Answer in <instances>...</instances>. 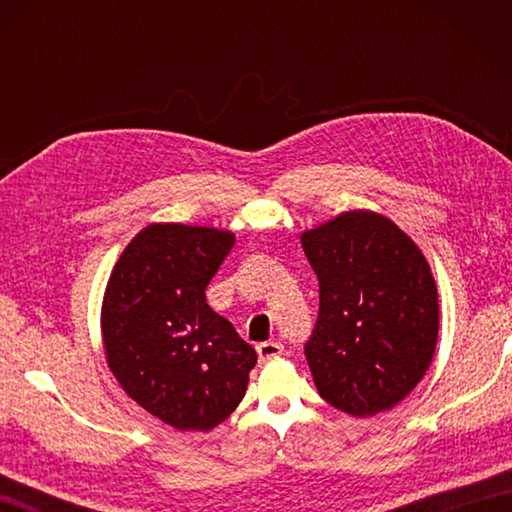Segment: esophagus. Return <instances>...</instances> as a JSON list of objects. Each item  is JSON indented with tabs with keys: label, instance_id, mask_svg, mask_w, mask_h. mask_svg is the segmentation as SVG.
<instances>
[{
	"label": "esophagus",
	"instance_id": "esophagus-1",
	"mask_svg": "<svg viewBox=\"0 0 512 512\" xmlns=\"http://www.w3.org/2000/svg\"><path fill=\"white\" fill-rule=\"evenodd\" d=\"M257 354L262 361H270V358H277L284 354V345L277 343V341H264L257 345Z\"/></svg>",
	"mask_w": 512,
	"mask_h": 512
}]
</instances>
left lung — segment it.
I'll return each mask as SVG.
<instances>
[{"label":"left lung","instance_id":"obj_1","mask_svg":"<svg viewBox=\"0 0 512 512\" xmlns=\"http://www.w3.org/2000/svg\"><path fill=\"white\" fill-rule=\"evenodd\" d=\"M319 279L306 358L319 396L350 416L387 411L418 385L436 352L438 290L420 248L372 211L301 235Z\"/></svg>","mask_w":512,"mask_h":512}]
</instances>
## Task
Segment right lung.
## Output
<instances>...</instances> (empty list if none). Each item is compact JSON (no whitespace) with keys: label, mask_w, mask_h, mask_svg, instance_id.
Instances as JSON below:
<instances>
[{"label":"right lung","mask_w":512,"mask_h":512,"mask_svg":"<svg viewBox=\"0 0 512 512\" xmlns=\"http://www.w3.org/2000/svg\"><path fill=\"white\" fill-rule=\"evenodd\" d=\"M235 235L184 224L143 228L103 299V343L121 387L180 431H209L242 402L257 352L206 303Z\"/></svg>","instance_id":"obj_1"}]
</instances>
